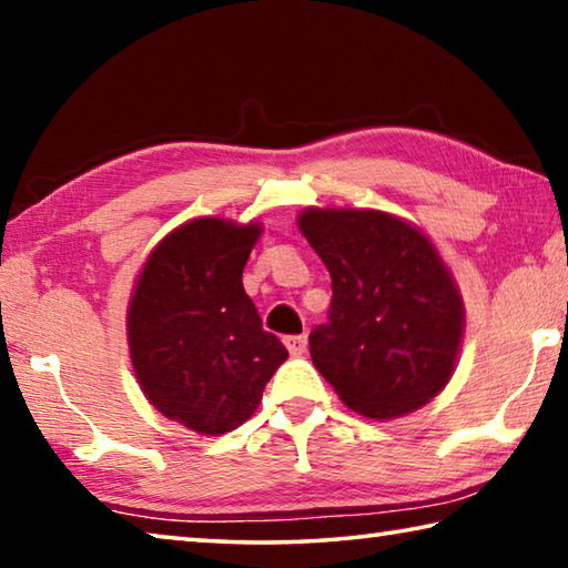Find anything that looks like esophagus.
<instances>
[{"label": "esophagus", "instance_id": "34e87169", "mask_svg": "<svg viewBox=\"0 0 568 568\" xmlns=\"http://www.w3.org/2000/svg\"><path fill=\"white\" fill-rule=\"evenodd\" d=\"M285 348L291 355H303L305 348H307V338H305V335H287Z\"/></svg>", "mask_w": 568, "mask_h": 568}]
</instances>
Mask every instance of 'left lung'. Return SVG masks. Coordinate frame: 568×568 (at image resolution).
I'll return each instance as SVG.
<instances>
[{"label": "left lung", "instance_id": "left-lung-1", "mask_svg": "<svg viewBox=\"0 0 568 568\" xmlns=\"http://www.w3.org/2000/svg\"><path fill=\"white\" fill-rule=\"evenodd\" d=\"M297 227L333 285L328 323L311 333L321 376L376 420L426 406L454 376L466 321L434 243L381 210L305 207Z\"/></svg>", "mask_w": 568, "mask_h": 568}]
</instances>
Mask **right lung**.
<instances>
[{
  "instance_id": "1",
  "label": "right lung",
  "mask_w": 568,
  "mask_h": 568,
  "mask_svg": "<svg viewBox=\"0 0 568 568\" xmlns=\"http://www.w3.org/2000/svg\"><path fill=\"white\" fill-rule=\"evenodd\" d=\"M261 223L195 217L142 265L128 307L134 376L162 416L220 436L253 416L287 358L243 287Z\"/></svg>"
}]
</instances>
